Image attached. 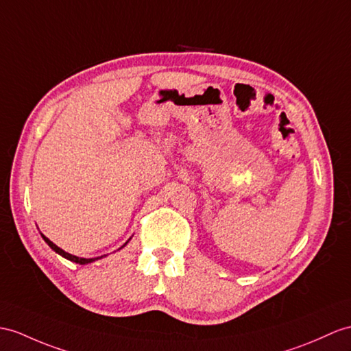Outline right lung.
<instances>
[{
	"label": "right lung",
	"instance_id": "obj_1",
	"mask_svg": "<svg viewBox=\"0 0 351 351\" xmlns=\"http://www.w3.org/2000/svg\"><path fill=\"white\" fill-rule=\"evenodd\" d=\"M41 237H43V240H45V241L47 243V245L50 247V249H52L53 252H56L58 254H61L62 258H65V259H68V261H71V262H74V263L86 265V263H92V262H95V261H98V259H101V258H104V256H107V254H104V256H98V258H89V259H86V258H79V256H74V254H71V253H66L65 250H62L61 247H58L56 244H53L52 241H50L46 235L41 234ZM130 240H131V238H130ZM130 240H128V241L121 247V249H123V247H125L128 243H130ZM121 249H117V250H121Z\"/></svg>",
	"mask_w": 351,
	"mask_h": 351
}]
</instances>
